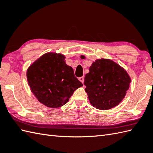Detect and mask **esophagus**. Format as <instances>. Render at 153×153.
<instances>
[{
    "instance_id": "obj_1",
    "label": "esophagus",
    "mask_w": 153,
    "mask_h": 153,
    "mask_svg": "<svg viewBox=\"0 0 153 153\" xmlns=\"http://www.w3.org/2000/svg\"><path fill=\"white\" fill-rule=\"evenodd\" d=\"M84 78H85V77H84V76H82V77H80L79 78V80L81 82H82V83H84Z\"/></svg>"
}]
</instances>
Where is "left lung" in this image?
<instances>
[{"label": "left lung", "instance_id": "8db88e82", "mask_svg": "<svg viewBox=\"0 0 153 153\" xmlns=\"http://www.w3.org/2000/svg\"><path fill=\"white\" fill-rule=\"evenodd\" d=\"M89 70L84 84L90 103L103 110L118 105L124 98L131 82L126 71L108 59L97 60Z\"/></svg>", "mask_w": 153, "mask_h": 153}]
</instances>
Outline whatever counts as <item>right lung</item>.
Listing matches in <instances>:
<instances>
[{
    "instance_id": "obj_1",
    "label": "right lung",
    "mask_w": 153,
    "mask_h": 153,
    "mask_svg": "<svg viewBox=\"0 0 153 153\" xmlns=\"http://www.w3.org/2000/svg\"><path fill=\"white\" fill-rule=\"evenodd\" d=\"M64 59L62 54L47 53L32 64L27 71L31 92L39 101L51 108L65 105L74 91L83 86Z\"/></svg>"
}]
</instances>
